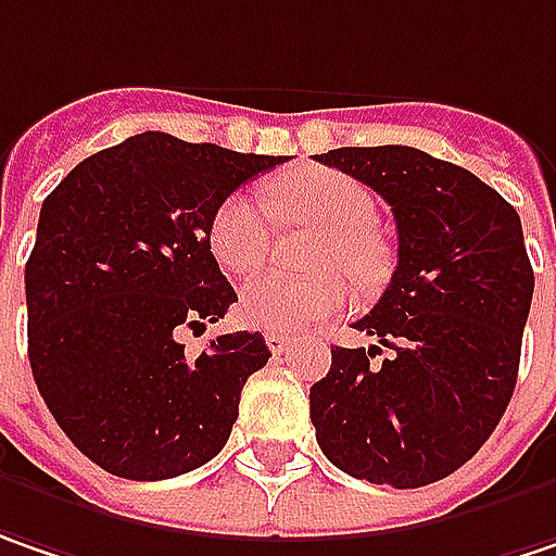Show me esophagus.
Segmentation results:
<instances>
[{
  "instance_id": "obj_1",
  "label": "esophagus",
  "mask_w": 556,
  "mask_h": 556,
  "mask_svg": "<svg viewBox=\"0 0 556 556\" xmlns=\"http://www.w3.org/2000/svg\"><path fill=\"white\" fill-rule=\"evenodd\" d=\"M267 349H270L274 355L289 352V337H282V333H267Z\"/></svg>"
}]
</instances>
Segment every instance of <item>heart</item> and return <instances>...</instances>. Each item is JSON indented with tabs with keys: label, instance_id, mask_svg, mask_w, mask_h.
I'll list each match as a JSON object with an SVG mask.
<instances>
[{
	"label": "heart",
	"instance_id": "heart-1",
	"mask_svg": "<svg viewBox=\"0 0 556 556\" xmlns=\"http://www.w3.org/2000/svg\"><path fill=\"white\" fill-rule=\"evenodd\" d=\"M270 198L289 223H305L324 232L311 254V267L320 274L289 279L279 274L248 279L239 295V317L270 333H305L352 305L355 282L377 286L390 254L377 239L375 194L358 179L337 169H295L274 181ZM207 245L216 264L232 274H254L270 251V226L248 194H229L211 216Z\"/></svg>",
	"mask_w": 556,
	"mask_h": 556
}]
</instances>
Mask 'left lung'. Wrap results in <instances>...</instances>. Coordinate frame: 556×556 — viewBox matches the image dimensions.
Masks as SVG:
<instances>
[{"label":"left lung","mask_w":556,"mask_h":556,"mask_svg":"<svg viewBox=\"0 0 556 556\" xmlns=\"http://www.w3.org/2000/svg\"><path fill=\"white\" fill-rule=\"evenodd\" d=\"M320 163L390 204L400 264L355 330L391 349H330L311 387L324 456L352 478L421 488L466 466L504 418L535 274L519 213L463 166L425 150L340 148Z\"/></svg>","instance_id":"1"}]
</instances>
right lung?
I'll use <instances>...</instances> for the list:
<instances>
[{
    "label": "right lung",
    "mask_w": 556,
    "mask_h": 556,
    "mask_svg": "<svg viewBox=\"0 0 556 556\" xmlns=\"http://www.w3.org/2000/svg\"><path fill=\"white\" fill-rule=\"evenodd\" d=\"M286 156L135 135L81 160L40 207L24 267L27 355L52 418L100 469L160 481L226 446L239 396L270 358L261 333H223L239 302L207 245L213 211Z\"/></svg>",
    "instance_id": "obj_1"
}]
</instances>
